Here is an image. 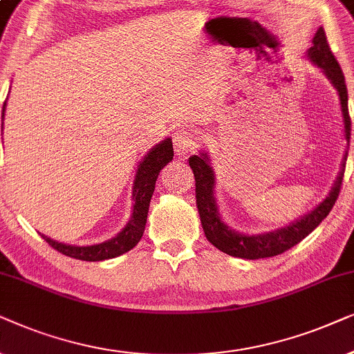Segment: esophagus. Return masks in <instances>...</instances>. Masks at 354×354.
Listing matches in <instances>:
<instances>
[{"label":"esophagus","mask_w":354,"mask_h":354,"mask_svg":"<svg viewBox=\"0 0 354 354\" xmlns=\"http://www.w3.org/2000/svg\"><path fill=\"white\" fill-rule=\"evenodd\" d=\"M173 145H174V150H176V153L181 155V157H185V155H187L196 149L194 136H192L191 131H187L186 128L176 129L173 134Z\"/></svg>","instance_id":"34e87169"}]
</instances>
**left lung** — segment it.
I'll return each instance as SVG.
<instances>
[{"label":"left lung","mask_w":354,"mask_h":354,"mask_svg":"<svg viewBox=\"0 0 354 354\" xmlns=\"http://www.w3.org/2000/svg\"><path fill=\"white\" fill-rule=\"evenodd\" d=\"M306 58L310 63L322 71L325 77L330 81V84L338 93V100H340V111L343 120V133H345L346 149L350 145V136H351V121L350 115H348V92L345 86V75L342 73L340 64L333 58L330 48H328L327 37L322 27L315 32L313 39V46L306 51ZM348 150H345L343 155L340 173H338L337 180L333 181V186L328 196L315 205L313 210L308 214L301 215L299 218L291 221L286 226L281 228L272 230V232L266 233H241L232 228L221 220L218 205H216L215 197V173L210 165V157L205 150H201L199 155H192L189 157L192 173L196 178V204L197 210H199L201 223L204 228L205 238L214 244L216 249L221 252L228 254V256L239 257V259H249V261H256V259H266L279 256V254L288 251L295 244L308 236L310 232L320 225L325 216L330 214L332 207L335 205V201L338 194H340V187L343 181V173H345Z\"/></svg>","instance_id":"left-lung-1"}]
</instances>
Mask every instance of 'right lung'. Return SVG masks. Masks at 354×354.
I'll return each mask as SVG.
<instances>
[{"label": "right lung", "instance_id": "1", "mask_svg": "<svg viewBox=\"0 0 354 354\" xmlns=\"http://www.w3.org/2000/svg\"><path fill=\"white\" fill-rule=\"evenodd\" d=\"M4 113H6V102L3 105L1 116L4 120ZM173 160V142L171 139L167 138L160 140L157 145H153L144 158L140 160L136 169L134 181H133V209H131V216L124 228L121 230L116 236L106 241L91 244V246H75V244L59 243L50 236H45L44 233L41 238L50 244L56 251L64 254V256L79 259V261L87 262H100L106 259H113L121 256V254L128 252L133 249L136 244L142 238L145 223H147L149 205L152 194L155 191V181H157L158 173L162 168Z\"/></svg>", "mask_w": 354, "mask_h": 354}]
</instances>
